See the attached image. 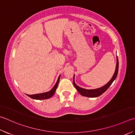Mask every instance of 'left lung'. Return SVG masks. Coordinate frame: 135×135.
I'll use <instances>...</instances> for the list:
<instances>
[{"label":"left lung","mask_w":135,"mask_h":135,"mask_svg":"<svg viewBox=\"0 0 135 135\" xmlns=\"http://www.w3.org/2000/svg\"><path fill=\"white\" fill-rule=\"evenodd\" d=\"M118 68H119V61H118V57H117V65H116V68H115V71L114 73V74L113 75L112 78L110 79V80L108 82V83L105 84V85L101 87V88H97V89H86L85 88H81L79 86H78L75 83L74 81V77L75 75H74V78H73V84L74 86H75L76 90L80 93L81 95L84 97H90V98H95L99 97L100 95L106 91L108 88L111 85V84L114 80L116 79L118 73Z\"/></svg>","instance_id":"8db88e82"}]
</instances>
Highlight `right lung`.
I'll return each instance as SVG.
<instances>
[{
    "label": "right lung",
    "mask_w": 135,
    "mask_h": 135,
    "mask_svg": "<svg viewBox=\"0 0 135 135\" xmlns=\"http://www.w3.org/2000/svg\"><path fill=\"white\" fill-rule=\"evenodd\" d=\"M60 76H61V75H59V78H58V80L57 81V83H55L54 86H53V88H52L50 91H49L48 92H44V93L37 94H34V95L27 94V95L29 97H30L31 98L34 99L42 100V99H47L50 98H51V97L53 96V95L54 94L55 91H56L57 86H58V85H59V83Z\"/></svg>",
    "instance_id": "obj_1"
}]
</instances>
